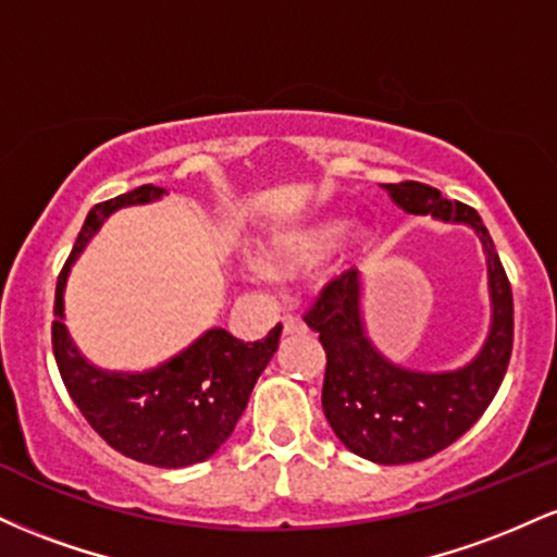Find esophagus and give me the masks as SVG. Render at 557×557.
Masks as SVG:
<instances>
[{"label":"esophagus","mask_w":557,"mask_h":557,"mask_svg":"<svg viewBox=\"0 0 557 557\" xmlns=\"http://www.w3.org/2000/svg\"><path fill=\"white\" fill-rule=\"evenodd\" d=\"M306 330L309 327H306L298 317H290V314L283 317V335H304Z\"/></svg>","instance_id":"esophagus-1"}]
</instances>
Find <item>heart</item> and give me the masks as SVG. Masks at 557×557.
Returning <instances> with one entry per match:
<instances>
[{"label":"heart","mask_w":557,"mask_h":557,"mask_svg":"<svg viewBox=\"0 0 557 557\" xmlns=\"http://www.w3.org/2000/svg\"><path fill=\"white\" fill-rule=\"evenodd\" d=\"M343 233V222H322V225L298 230V233L274 238L270 246L261 251V264L272 272H298L311 267L324 253L335 246L337 235ZM369 246V233L363 227L350 230L348 238L343 243L341 259H337V270L348 267L356 257H361Z\"/></svg>","instance_id":"obj_1"}]
</instances>
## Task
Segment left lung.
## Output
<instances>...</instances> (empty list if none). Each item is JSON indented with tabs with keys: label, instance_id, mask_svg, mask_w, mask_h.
Here are the masks:
<instances>
[{
	"label": "left lung",
	"instance_id": "left-lung-1",
	"mask_svg": "<svg viewBox=\"0 0 557 557\" xmlns=\"http://www.w3.org/2000/svg\"><path fill=\"white\" fill-rule=\"evenodd\" d=\"M385 190L408 214L469 225L487 257L492 322L482 350L450 372H417L393 363L369 341L363 324V283L356 270L324 287L306 311L327 354L322 408L332 432L356 456L395 466L413 463L453 445L487 411L513 350V296L487 227L474 209L447 201L432 185L406 181Z\"/></svg>",
	"mask_w": 557,
	"mask_h": 557
}]
</instances>
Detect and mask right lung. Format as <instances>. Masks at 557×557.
Segmentation results:
<instances>
[{
    "mask_svg": "<svg viewBox=\"0 0 557 557\" xmlns=\"http://www.w3.org/2000/svg\"><path fill=\"white\" fill-rule=\"evenodd\" d=\"M164 194L168 190L157 185H140L88 212L57 280L52 348L70 398L107 445L133 461L181 469L207 461L233 434L259 374L277 350L283 327L277 324L257 343H243L227 330L212 327L146 372H110L81 354L65 324V287L75 259L110 214L159 201Z\"/></svg>",
    "mask_w": 557,
    "mask_h": 557,
    "instance_id": "right-lung-1",
    "label": "right lung"
}]
</instances>
